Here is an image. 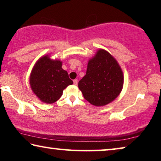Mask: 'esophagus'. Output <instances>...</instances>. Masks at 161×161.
I'll list each match as a JSON object with an SVG mask.
<instances>
[{"label":"esophagus","mask_w":161,"mask_h":161,"mask_svg":"<svg viewBox=\"0 0 161 161\" xmlns=\"http://www.w3.org/2000/svg\"><path fill=\"white\" fill-rule=\"evenodd\" d=\"M73 82H74L75 85H77V82H78V80H74V81H73Z\"/></svg>","instance_id":"esophagus-1"}]
</instances>
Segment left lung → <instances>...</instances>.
<instances>
[{
	"label": "left lung",
	"instance_id": "left-lung-1",
	"mask_svg": "<svg viewBox=\"0 0 161 161\" xmlns=\"http://www.w3.org/2000/svg\"><path fill=\"white\" fill-rule=\"evenodd\" d=\"M124 76L118 62L107 51L100 50L88 62L86 75L78 86L84 98L92 105H107L119 96Z\"/></svg>",
	"mask_w": 161,
	"mask_h": 161
}]
</instances>
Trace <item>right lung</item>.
Masks as SVG:
<instances>
[{"label":"right lung","instance_id":"1","mask_svg":"<svg viewBox=\"0 0 161 161\" xmlns=\"http://www.w3.org/2000/svg\"><path fill=\"white\" fill-rule=\"evenodd\" d=\"M30 84L35 95L47 103H53L62 95L64 89L73 84L67 71L62 68V62L52 60L44 56L32 70Z\"/></svg>","mask_w":161,"mask_h":161}]
</instances>
